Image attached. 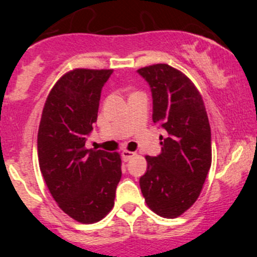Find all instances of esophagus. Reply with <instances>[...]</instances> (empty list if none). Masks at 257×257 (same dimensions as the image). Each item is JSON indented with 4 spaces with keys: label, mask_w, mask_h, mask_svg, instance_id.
Returning <instances> with one entry per match:
<instances>
[{
    "label": "esophagus",
    "mask_w": 257,
    "mask_h": 257,
    "mask_svg": "<svg viewBox=\"0 0 257 257\" xmlns=\"http://www.w3.org/2000/svg\"><path fill=\"white\" fill-rule=\"evenodd\" d=\"M134 155H136V153L129 152V150H123V152H121V158H123L124 162H128V160L132 159Z\"/></svg>",
    "instance_id": "1"
}]
</instances>
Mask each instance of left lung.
Returning <instances> with one entry per match:
<instances>
[{
    "mask_svg": "<svg viewBox=\"0 0 257 257\" xmlns=\"http://www.w3.org/2000/svg\"><path fill=\"white\" fill-rule=\"evenodd\" d=\"M149 83L153 121L165 129L162 153L147 155L139 180L145 203L159 216L174 219L199 198L211 167V132L200 93L183 72L159 63L138 69Z\"/></svg>",
    "mask_w": 257,
    "mask_h": 257,
    "instance_id": "1",
    "label": "left lung"
}]
</instances>
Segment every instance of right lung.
I'll return each instance as SVG.
<instances>
[{
    "instance_id": "right-lung-1",
    "label": "right lung",
    "mask_w": 257,
    "mask_h": 257,
    "mask_svg": "<svg viewBox=\"0 0 257 257\" xmlns=\"http://www.w3.org/2000/svg\"><path fill=\"white\" fill-rule=\"evenodd\" d=\"M112 73L77 68L63 74L49 92L38 128V163L49 193L82 224L99 221L113 209L121 178L118 153L85 148L100 92Z\"/></svg>"
}]
</instances>
